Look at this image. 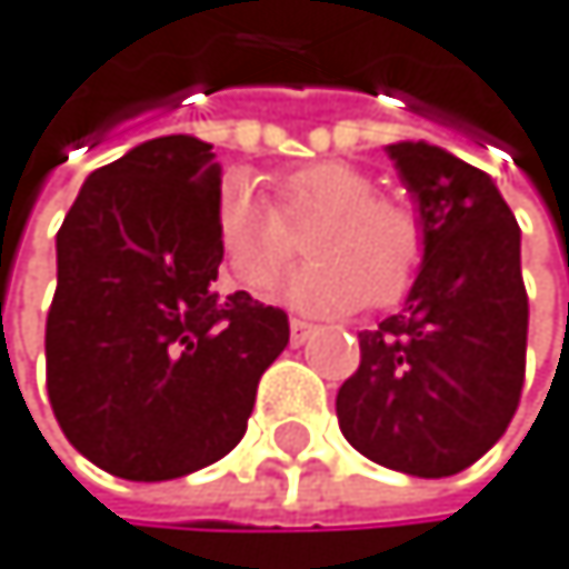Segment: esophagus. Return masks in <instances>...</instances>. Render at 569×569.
<instances>
[{"mask_svg":"<svg viewBox=\"0 0 569 569\" xmlns=\"http://www.w3.org/2000/svg\"><path fill=\"white\" fill-rule=\"evenodd\" d=\"M312 322L309 319H291V343H306L312 337Z\"/></svg>","mask_w":569,"mask_h":569,"instance_id":"1","label":"esophagus"}]
</instances>
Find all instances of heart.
Masks as SVG:
<instances>
[{
    "label": "heart",
    "instance_id": "b5f03b06",
    "mask_svg": "<svg viewBox=\"0 0 569 569\" xmlns=\"http://www.w3.org/2000/svg\"><path fill=\"white\" fill-rule=\"evenodd\" d=\"M376 187V177L355 162L319 159L281 177L270 208L247 173H229L211 201L214 242L229 274L250 291H267L299 253L288 229L316 217L306 232L316 260L284 284V299L327 312H351L365 302L399 306L428 260V222L410 198Z\"/></svg>",
    "mask_w": 569,
    "mask_h": 569
}]
</instances>
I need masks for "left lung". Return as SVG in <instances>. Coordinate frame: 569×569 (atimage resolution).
Listing matches in <instances>:
<instances>
[{
    "label": "left lung",
    "instance_id": "left-lung-1",
    "mask_svg": "<svg viewBox=\"0 0 569 569\" xmlns=\"http://www.w3.org/2000/svg\"><path fill=\"white\" fill-rule=\"evenodd\" d=\"M428 222V260L403 312L358 333L337 392L343 438L423 480L469 469L500 441L525 386L521 229L493 180L428 141L389 146Z\"/></svg>",
    "mask_w": 569,
    "mask_h": 569
}]
</instances>
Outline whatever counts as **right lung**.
<instances>
[{"instance_id":"1","label":"right lung","mask_w":569,"mask_h":569,"mask_svg":"<svg viewBox=\"0 0 569 569\" xmlns=\"http://www.w3.org/2000/svg\"><path fill=\"white\" fill-rule=\"evenodd\" d=\"M190 134L89 173L58 229L48 399L76 451L134 483L204 469L247 435L284 309L214 291L218 162Z\"/></svg>"}]
</instances>
